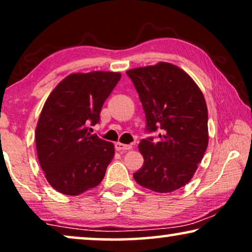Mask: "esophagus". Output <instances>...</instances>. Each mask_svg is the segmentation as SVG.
Segmentation results:
<instances>
[{
  "instance_id": "1",
  "label": "esophagus",
  "mask_w": 252,
  "mask_h": 252,
  "mask_svg": "<svg viewBox=\"0 0 252 252\" xmlns=\"http://www.w3.org/2000/svg\"><path fill=\"white\" fill-rule=\"evenodd\" d=\"M115 147H116V150H118V151H125V150L132 149L133 146H132V144H124V143H122V142H116Z\"/></svg>"
}]
</instances>
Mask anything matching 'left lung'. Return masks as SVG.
Segmentation results:
<instances>
[{
  "label": "left lung",
  "mask_w": 252,
  "mask_h": 252,
  "mask_svg": "<svg viewBox=\"0 0 252 252\" xmlns=\"http://www.w3.org/2000/svg\"><path fill=\"white\" fill-rule=\"evenodd\" d=\"M126 74L142 103L146 130H159L157 140H141L144 163L133 177L153 191L177 190L191 180L208 148L204 96L185 71L170 63L133 68Z\"/></svg>",
  "instance_id": "left-lung-1"
}]
</instances>
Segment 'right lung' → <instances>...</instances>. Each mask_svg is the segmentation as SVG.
Returning <instances> with one entry per match:
<instances>
[{
  "label": "right lung",
  "mask_w": 252,
  "mask_h": 252,
  "mask_svg": "<svg viewBox=\"0 0 252 252\" xmlns=\"http://www.w3.org/2000/svg\"><path fill=\"white\" fill-rule=\"evenodd\" d=\"M122 74L94 71L67 75L44 103L35 130L40 166L51 187L80 195L103 180L115 156L111 142L88 132Z\"/></svg>",
  "instance_id": "1"
}]
</instances>
